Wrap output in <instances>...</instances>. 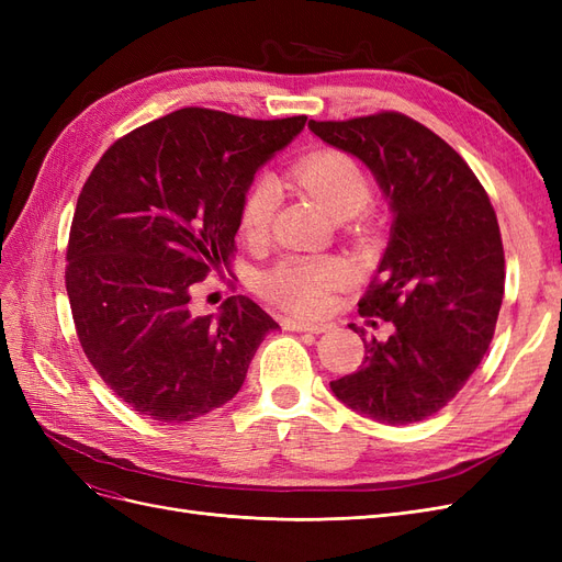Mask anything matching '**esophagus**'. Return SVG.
<instances>
[{"instance_id": "1", "label": "esophagus", "mask_w": 562, "mask_h": 562, "mask_svg": "<svg viewBox=\"0 0 562 562\" xmlns=\"http://www.w3.org/2000/svg\"><path fill=\"white\" fill-rule=\"evenodd\" d=\"M288 330H297V333H326L330 326L328 323H310V321H300V318H291L285 321Z\"/></svg>"}]
</instances>
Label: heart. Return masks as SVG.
Returning <instances> with one entry per match:
<instances>
[{
	"instance_id": "1",
	"label": "heart",
	"mask_w": 562,
	"mask_h": 562,
	"mask_svg": "<svg viewBox=\"0 0 562 562\" xmlns=\"http://www.w3.org/2000/svg\"><path fill=\"white\" fill-rule=\"evenodd\" d=\"M293 178L335 217L359 213L370 201L372 187L363 168L337 149H318L293 166ZM281 190L274 178L250 182L241 201L239 225L250 241L267 236L277 215ZM351 279V269L339 258H285L260 277V293L279 307L318 316L330 307V293Z\"/></svg>"
}]
</instances>
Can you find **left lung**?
I'll list each match as a JSON object with an SVG mask.
<instances>
[{"mask_svg":"<svg viewBox=\"0 0 562 562\" xmlns=\"http://www.w3.org/2000/svg\"><path fill=\"white\" fill-rule=\"evenodd\" d=\"M310 128L361 159L394 213L378 277L359 302L363 316L391 321L394 333L384 342L361 337L363 366L330 389L375 422H422L459 394L495 335L504 297L495 209L467 161L411 116L310 119Z\"/></svg>","mask_w":562,"mask_h":562,"instance_id":"obj_1","label":"left lung"}]
</instances>
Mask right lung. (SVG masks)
<instances>
[{
	"mask_svg": "<svg viewBox=\"0 0 562 562\" xmlns=\"http://www.w3.org/2000/svg\"><path fill=\"white\" fill-rule=\"evenodd\" d=\"M304 122L184 108L119 138L83 182L67 297L87 359L138 415L180 424L225 405L279 328L246 295L217 316L192 314L190 300L211 269L229 267L255 171Z\"/></svg>",
	"mask_w": 562,
	"mask_h": 562,
	"instance_id": "obj_1",
	"label": "right lung"
}]
</instances>
